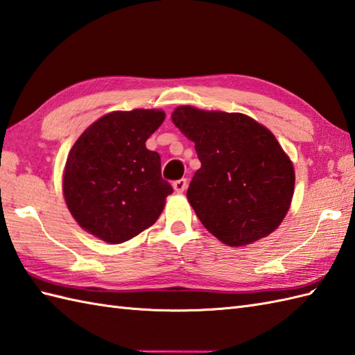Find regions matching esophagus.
Segmentation results:
<instances>
[{"mask_svg":"<svg viewBox=\"0 0 355 355\" xmlns=\"http://www.w3.org/2000/svg\"><path fill=\"white\" fill-rule=\"evenodd\" d=\"M187 185H188L187 179H179V180H175V182H173V188H175L176 193H184Z\"/></svg>","mask_w":355,"mask_h":355,"instance_id":"34e87169","label":"esophagus"}]
</instances>
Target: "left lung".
<instances>
[{
	"mask_svg": "<svg viewBox=\"0 0 355 355\" xmlns=\"http://www.w3.org/2000/svg\"><path fill=\"white\" fill-rule=\"evenodd\" d=\"M171 120L191 139L200 168L187 198L202 225L227 246H246L284 220L295 170L273 133L244 114L179 106Z\"/></svg>",
	"mask_w": 355,
	"mask_h": 355,
	"instance_id": "left-lung-1",
	"label": "left lung"
}]
</instances>
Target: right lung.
Instances as JSON below:
<instances>
[{
  "instance_id": "add662e5",
  "label": "right lung",
  "mask_w": 355,
  "mask_h": 355,
  "mask_svg": "<svg viewBox=\"0 0 355 355\" xmlns=\"http://www.w3.org/2000/svg\"><path fill=\"white\" fill-rule=\"evenodd\" d=\"M164 118L156 109L116 111L78 137L65 165L64 196L85 231L120 244L161 216L173 188L161 176V156L146 141Z\"/></svg>"
}]
</instances>
